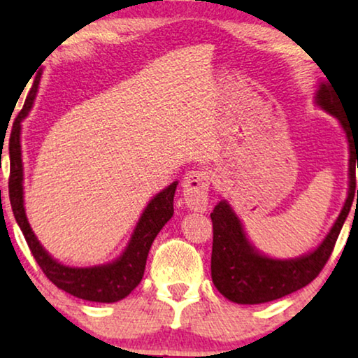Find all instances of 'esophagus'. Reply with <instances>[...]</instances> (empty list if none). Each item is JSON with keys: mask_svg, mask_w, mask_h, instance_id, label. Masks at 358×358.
Segmentation results:
<instances>
[{"mask_svg": "<svg viewBox=\"0 0 358 358\" xmlns=\"http://www.w3.org/2000/svg\"><path fill=\"white\" fill-rule=\"evenodd\" d=\"M210 174L203 169H194L185 174L182 182V192L185 203L195 212H203L208 203Z\"/></svg>", "mask_w": 358, "mask_h": 358, "instance_id": "1", "label": "esophagus"}]
</instances>
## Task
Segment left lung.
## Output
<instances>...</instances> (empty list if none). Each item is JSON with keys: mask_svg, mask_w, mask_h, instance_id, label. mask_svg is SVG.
<instances>
[{"mask_svg": "<svg viewBox=\"0 0 358 358\" xmlns=\"http://www.w3.org/2000/svg\"><path fill=\"white\" fill-rule=\"evenodd\" d=\"M316 102L322 109L336 115L344 129L350 146L349 166V197L324 241L316 251L292 261H277L262 256L248 243L241 222L231 207L220 202L210 217L213 223L212 246V280L223 296L239 305H259L306 287L320 275L327 259L331 257L334 244L350 212L352 202L357 199L355 164L358 168V130L352 129L344 115V104L332 83H321L316 91Z\"/></svg>", "mask_w": 358, "mask_h": 358, "instance_id": "left-lung-1", "label": "left lung"}]
</instances>
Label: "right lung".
I'll list each match as a JSON object with an SVG mask.
<instances>
[{
	"instance_id": "obj_1",
	"label": "right lung",
	"mask_w": 358,
	"mask_h": 358,
	"mask_svg": "<svg viewBox=\"0 0 358 358\" xmlns=\"http://www.w3.org/2000/svg\"><path fill=\"white\" fill-rule=\"evenodd\" d=\"M41 76H36V81L29 91L21 112L13 124L11 136H9V202L14 213V218L26 238L27 246L31 249L42 272L52 283L65 290L70 295L87 301L114 303L125 298L143 278L146 257L153 244L156 234L169 222L174 213V192L178 182H173L168 189L159 192L148 203L136 224L131 239L125 252L115 262L99 267H66L48 256L45 249L37 241L27 223L24 212L22 200V158H21V120L27 115L34 104V97L37 94V86Z\"/></svg>"
}]
</instances>
